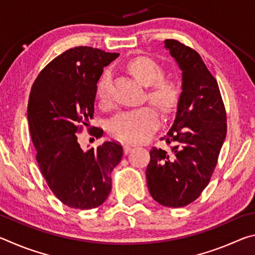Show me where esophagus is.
Listing matches in <instances>:
<instances>
[{
    "mask_svg": "<svg viewBox=\"0 0 255 255\" xmlns=\"http://www.w3.org/2000/svg\"><path fill=\"white\" fill-rule=\"evenodd\" d=\"M131 149H132V146L131 145H128V144H125L124 145V153H125V155L128 154Z\"/></svg>",
    "mask_w": 255,
    "mask_h": 255,
    "instance_id": "obj_1",
    "label": "esophagus"
}]
</instances>
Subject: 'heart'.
I'll return each mask as SVG.
<instances>
[{"mask_svg": "<svg viewBox=\"0 0 255 255\" xmlns=\"http://www.w3.org/2000/svg\"><path fill=\"white\" fill-rule=\"evenodd\" d=\"M128 71L140 84L148 88L150 101L163 111H170L179 98V89L172 81L164 80L163 67L153 58L139 56L127 64ZM110 74L103 72L97 85V96L101 102H108ZM158 126V116L153 108L143 107L123 111L109 123V131L117 139L128 143H141L147 140Z\"/></svg>", "mask_w": 255, "mask_h": 255, "instance_id": "b5f03b06", "label": "heart"}]
</instances>
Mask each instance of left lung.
Wrapping results in <instances>:
<instances>
[{"label": "left lung", "instance_id": "1", "mask_svg": "<svg viewBox=\"0 0 255 255\" xmlns=\"http://www.w3.org/2000/svg\"><path fill=\"white\" fill-rule=\"evenodd\" d=\"M164 48L182 72V91L173 125L161 137L171 150L150 149L146 180L155 201L178 208L208 185L226 137V112L217 81L200 55L173 39L164 40Z\"/></svg>", "mask_w": 255, "mask_h": 255}]
</instances>
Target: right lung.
<instances>
[{
    "mask_svg": "<svg viewBox=\"0 0 255 255\" xmlns=\"http://www.w3.org/2000/svg\"><path fill=\"white\" fill-rule=\"evenodd\" d=\"M116 53L75 47L51 60L34 81L28 102V122L36 159L47 184L71 208H97L111 191V172L123 147L105 141L83 149L77 141L80 125L93 117L97 83ZM96 129L91 135L101 137Z\"/></svg>",
    "mask_w": 255,
    "mask_h": 255,
    "instance_id": "obj_1",
    "label": "right lung"
}]
</instances>
